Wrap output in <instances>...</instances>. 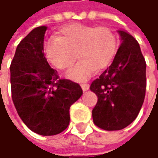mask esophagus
<instances>
[{"label": "esophagus", "mask_w": 158, "mask_h": 158, "mask_svg": "<svg viewBox=\"0 0 158 158\" xmlns=\"http://www.w3.org/2000/svg\"><path fill=\"white\" fill-rule=\"evenodd\" d=\"M81 88L83 91H87V90L89 89L90 87V85L89 84H86V83H84V84H81Z\"/></svg>", "instance_id": "obj_1"}]
</instances>
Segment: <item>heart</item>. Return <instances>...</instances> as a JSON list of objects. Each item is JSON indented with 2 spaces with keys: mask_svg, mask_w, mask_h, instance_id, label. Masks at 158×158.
Here are the masks:
<instances>
[{
  "mask_svg": "<svg viewBox=\"0 0 158 158\" xmlns=\"http://www.w3.org/2000/svg\"><path fill=\"white\" fill-rule=\"evenodd\" d=\"M117 50L118 40L110 29L83 24L63 28L58 36L51 37L45 44L48 60L60 70H69L73 66L78 56L81 58L67 74L76 81H85L95 70L108 67Z\"/></svg>",
  "mask_w": 158,
  "mask_h": 158,
  "instance_id": "1",
  "label": "heart"
}]
</instances>
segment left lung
Here are the masks:
<instances>
[{
    "label": "left lung",
    "mask_w": 158,
    "mask_h": 158,
    "mask_svg": "<svg viewBox=\"0 0 158 158\" xmlns=\"http://www.w3.org/2000/svg\"><path fill=\"white\" fill-rule=\"evenodd\" d=\"M118 32L122 44L113 63L90 85L98 97L93 109L94 123L108 131L123 129L133 123L146 91V62L138 42L126 31Z\"/></svg>",
    "instance_id": "left-lung-1"
}]
</instances>
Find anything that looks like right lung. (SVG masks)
Returning <instances> with one entry per match:
<instances>
[{
    "instance_id": "obj_1",
    "label": "right lung",
    "mask_w": 158,
    "mask_h": 158,
    "mask_svg": "<svg viewBox=\"0 0 158 158\" xmlns=\"http://www.w3.org/2000/svg\"><path fill=\"white\" fill-rule=\"evenodd\" d=\"M46 26L31 30L20 42L10 64L12 100L20 118L33 132L54 135L70 123V106L83 92L78 83L60 79L44 52Z\"/></svg>"
}]
</instances>
